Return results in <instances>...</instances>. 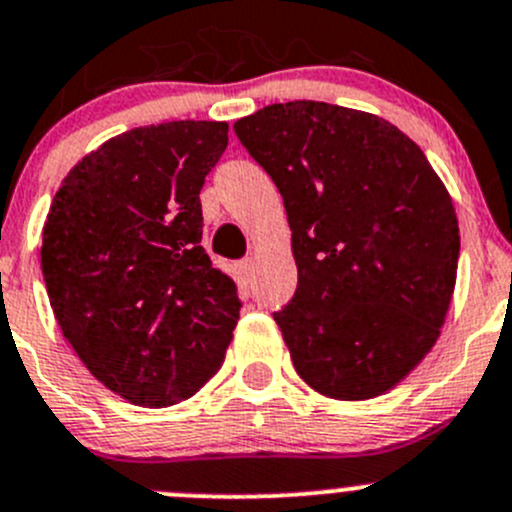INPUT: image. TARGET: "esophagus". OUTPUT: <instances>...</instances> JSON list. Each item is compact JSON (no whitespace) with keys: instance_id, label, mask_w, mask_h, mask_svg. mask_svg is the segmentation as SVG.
Instances as JSON below:
<instances>
[{"instance_id":"esophagus-1","label":"esophagus","mask_w":512,"mask_h":512,"mask_svg":"<svg viewBox=\"0 0 512 512\" xmlns=\"http://www.w3.org/2000/svg\"><path fill=\"white\" fill-rule=\"evenodd\" d=\"M252 272H255V260L252 257H245V260L237 262V275L242 277V282H250Z\"/></svg>"}]
</instances>
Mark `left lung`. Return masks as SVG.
Instances as JSON below:
<instances>
[{"label": "left lung", "mask_w": 512, "mask_h": 512, "mask_svg": "<svg viewBox=\"0 0 512 512\" xmlns=\"http://www.w3.org/2000/svg\"><path fill=\"white\" fill-rule=\"evenodd\" d=\"M285 200L297 289L275 312L292 364L329 399L399 384L436 344L456 287L451 195L389 121L322 101L235 123Z\"/></svg>", "instance_id": "8db88e82"}]
</instances>
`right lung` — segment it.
I'll return each instance as SVG.
<instances>
[{"instance_id":"1","label":"right lung","mask_w":512,"mask_h":512,"mask_svg":"<svg viewBox=\"0 0 512 512\" xmlns=\"http://www.w3.org/2000/svg\"><path fill=\"white\" fill-rule=\"evenodd\" d=\"M225 148L223 121L133 128L81 158L51 200V309L86 369L131 404L190 399L240 319L237 285L200 245V190Z\"/></svg>"}]
</instances>
